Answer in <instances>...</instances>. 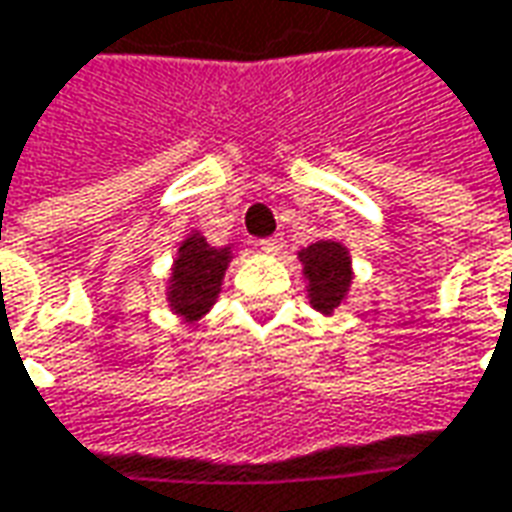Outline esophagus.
I'll use <instances>...</instances> for the list:
<instances>
[{"instance_id": "34e87169", "label": "esophagus", "mask_w": 512, "mask_h": 512, "mask_svg": "<svg viewBox=\"0 0 512 512\" xmlns=\"http://www.w3.org/2000/svg\"><path fill=\"white\" fill-rule=\"evenodd\" d=\"M257 246H260L263 252L274 255V252H280V249H283V235H269V238H260V241H257Z\"/></svg>"}]
</instances>
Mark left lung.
Returning <instances> with one entry per match:
<instances>
[{
    "mask_svg": "<svg viewBox=\"0 0 512 512\" xmlns=\"http://www.w3.org/2000/svg\"><path fill=\"white\" fill-rule=\"evenodd\" d=\"M305 274L311 280V302L316 311L330 314L347 294V285L353 280L350 274V257L344 246L330 241H319L302 252Z\"/></svg>",
    "mask_w": 512,
    "mask_h": 512,
    "instance_id": "obj_1",
    "label": "left lung"
}]
</instances>
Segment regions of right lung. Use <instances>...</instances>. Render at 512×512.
Masks as SVG:
<instances>
[{"mask_svg": "<svg viewBox=\"0 0 512 512\" xmlns=\"http://www.w3.org/2000/svg\"><path fill=\"white\" fill-rule=\"evenodd\" d=\"M229 263V249H212L201 235L182 243L173 269L170 305L187 319H198L218 297V285Z\"/></svg>", "mask_w": 512, "mask_h": 512, "instance_id": "1", "label": "right lung"}]
</instances>
